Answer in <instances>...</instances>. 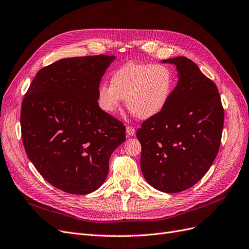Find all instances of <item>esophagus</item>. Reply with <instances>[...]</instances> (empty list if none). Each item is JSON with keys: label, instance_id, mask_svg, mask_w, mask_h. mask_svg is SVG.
<instances>
[{"label": "esophagus", "instance_id": "esophagus-1", "mask_svg": "<svg viewBox=\"0 0 249 249\" xmlns=\"http://www.w3.org/2000/svg\"><path fill=\"white\" fill-rule=\"evenodd\" d=\"M126 133L127 136H133L135 134V129L131 126H126Z\"/></svg>", "mask_w": 249, "mask_h": 249}]
</instances>
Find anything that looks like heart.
<instances>
[{
  "mask_svg": "<svg viewBox=\"0 0 249 249\" xmlns=\"http://www.w3.org/2000/svg\"><path fill=\"white\" fill-rule=\"evenodd\" d=\"M109 85L100 84L97 89L98 105L105 113L115 115L125 99L132 115L148 119L167 105L174 73L165 64L128 62L112 73Z\"/></svg>",
  "mask_w": 249,
  "mask_h": 249,
  "instance_id": "heart-1",
  "label": "heart"
}]
</instances>
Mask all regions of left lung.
<instances>
[{
	"label": "left lung",
	"mask_w": 249,
	"mask_h": 249,
	"mask_svg": "<svg viewBox=\"0 0 249 249\" xmlns=\"http://www.w3.org/2000/svg\"><path fill=\"white\" fill-rule=\"evenodd\" d=\"M178 82L167 105L136 132L141 168L152 187L178 193L198 182L213 163L222 141L224 107L216 85L187 57L165 59Z\"/></svg>",
	"instance_id": "1"
}]
</instances>
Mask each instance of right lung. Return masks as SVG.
<instances>
[{"label": "right lung", "instance_id": "right-lung-1", "mask_svg": "<svg viewBox=\"0 0 249 249\" xmlns=\"http://www.w3.org/2000/svg\"><path fill=\"white\" fill-rule=\"evenodd\" d=\"M113 55L71 57L41 69L21 105L27 157L55 188L76 195L97 190L112 153L126 140L122 122L101 109L97 89Z\"/></svg>", "mask_w": 249, "mask_h": 249}]
</instances>
